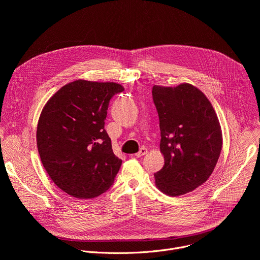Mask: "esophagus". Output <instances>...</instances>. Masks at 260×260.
I'll list each match as a JSON object with an SVG mask.
<instances>
[{"label": "esophagus", "instance_id": "esophagus-1", "mask_svg": "<svg viewBox=\"0 0 260 260\" xmlns=\"http://www.w3.org/2000/svg\"><path fill=\"white\" fill-rule=\"evenodd\" d=\"M147 152H148V150L146 149V148H145V147H143V148H141V149H140V151H139L138 153H136V154H135V156H137V157H142L143 155L147 154Z\"/></svg>", "mask_w": 260, "mask_h": 260}]
</instances>
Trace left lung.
<instances>
[{
	"instance_id": "obj_1",
	"label": "left lung",
	"mask_w": 260,
	"mask_h": 260,
	"mask_svg": "<svg viewBox=\"0 0 260 260\" xmlns=\"http://www.w3.org/2000/svg\"><path fill=\"white\" fill-rule=\"evenodd\" d=\"M159 116L162 169L154 174L156 187L167 196L193 191L212 175L222 149V131L208 98L189 83L154 85Z\"/></svg>"
}]
</instances>
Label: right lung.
<instances>
[{
    "label": "right lung",
    "mask_w": 260,
    "mask_h": 260,
    "mask_svg": "<svg viewBox=\"0 0 260 260\" xmlns=\"http://www.w3.org/2000/svg\"><path fill=\"white\" fill-rule=\"evenodd\" d=\"M123 90L115 82L79 79L59 88L42 109L36 135L42 165L73 198H96L114 182L122 161L104 126L111 98Z\"/></svg>",
    "instance_id": "add662e5"
}]
</instances>
